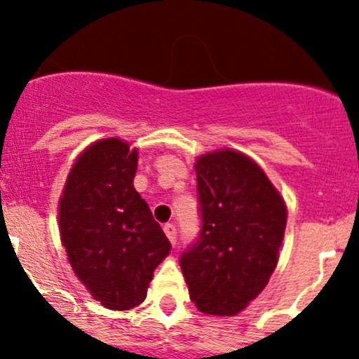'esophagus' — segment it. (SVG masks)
Wrapping results in <instances>:
<instances>
[{"label":"esophagus","mask_w":359,"mask_h":359,"mask_svg":"<svg viewBox=\"0 0 359 359\" xmlns=\"http://www.w3.org/2000/svg\"><path fill=\"white\" fill-rule=\"evenodd\" d=\"M163 231H165L166 238L170 240V243L175 245L177 243V229L173 224H165V227H163Z\"/></svg>","instance_id":"34e87169"}]
</instances>
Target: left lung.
<instances>
[{"mask_svg":"<svg viewBox=\"0 0 359 359\" xmlns=\"http://www.w3.org/2000/svg\"><path fill=\"white\" fill-rule=\"evenodd\" d=\"M200 240L180 257L198 311L236 316L269 283L287 229V203L262 166L231 147L194 161Z\"/></svg>","mask_w":359,"mask_h":359,"instance_id":"left-lung-1","label":"left lung"}]
</instances>
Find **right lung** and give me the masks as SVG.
<instances>
[{
  "instance_id": "1",
  "label": "right lung",
  "mask_w": 359,
  "mask_h": 359,
  "mask_svg": "<svg viewBox=\"0 0 359 359\" xmlns=\"http://www.w3.org/2000/svg\"><path fill=\"white\" fill-rule=\"evenodd\" d=\"M139 149L119 137L86 146L59 198V231L74 276L112 311L146 300L170 241L133 187Z\"/></svg>"
}]
</instances>
